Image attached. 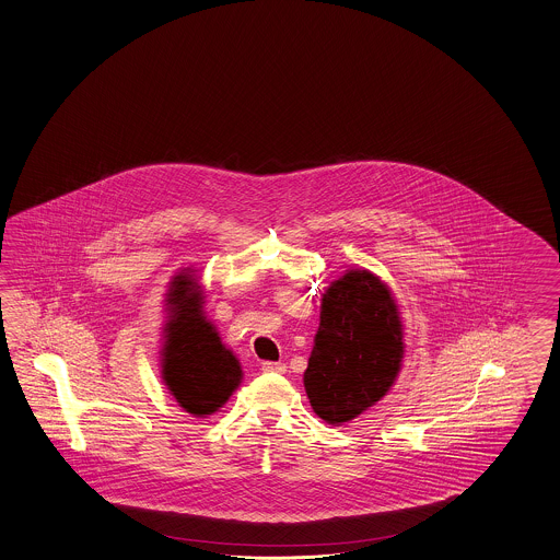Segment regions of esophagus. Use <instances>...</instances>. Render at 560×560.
<instances>
[{
  "mask_svg": "<svg viewBox=\"0 0 560 560\" xmlns=\"http://www.w3.org/2000/svg\"><path fill=\"white\" fill-rule=\"evenodd\" d=\"M260 370H262V372H277V374H283L287 366L283 362H262V364H260Z\"/></svg>",
  "mask_w": 560,
  "mask_h": 560,
  "instance_id": "esophagus-1",
  "label": "esophagus"
}]
</instances>
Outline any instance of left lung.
<instances>
[{"mask_svg": "<svg viewBox=\"0 0 560 560\" xmlns=\"http://www.w3.org/2000/svg\"><path fill=\"white\" fill-rule=\"evenodd\" d=\"M402 355V322L390 287L366 269L331 281L303 372L315 415L338 427L369 410L395 384Z\"/></svg>", "mask_w": 560, "mask_h": 560, "instance_id": "1", "label": "left lung"}]
</instances>
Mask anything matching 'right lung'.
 <instances>
[{
  "mask_svg": "<svg viewBox=\"0 0 560 560\" xmlns=\"http://www.w3.org/2000/svg\"><path fill=\"white\" fill-rule=\"evenodd\" d=\"M167 324L162 348V378L191 417L214 415L243 381V370L212 322L190 269L176 275L165 293Z\"/></svg>",
  "mask_w": 560,
  "mask_h": 560,
  "instance_id": "right-lung-1",
  "label": "right lung"
}]
</instances>
